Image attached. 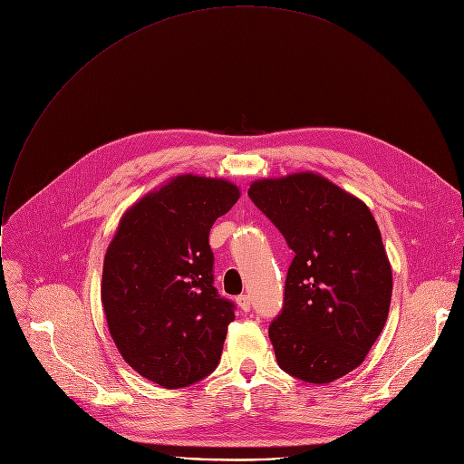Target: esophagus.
I'll return each instance as SVG.
<instances>
[{
	"label": "esophagus",
	"instance_id": "esophagus-1",
	"mask_svg": "<svg viewBox=\"0 0 464 464\" xmlns=\"http://www.w3.org/2000/svg\"><path fill=\"white\" fill-rule=\"evenodd\" d=\"M237 304L240 306L242 312H249V310H251V299H249V295H238V297H237Z\"/></svg>",
	"mask_w": 464,
	"mask_h": 464
}]
</instances>
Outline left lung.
I'll list each match as a JSON object with an SVG mask.
<instances>
[{"label": "left lung", "instance_id": "left-lung-1", "mask_svg": "<svg viewBox=\"0 0 464 464\" xmlns=\"http://www.w3.org/2000/svg\"><path fill=\"white\" fill-rule=\"evenodd\" d=\"M247 194L295 253L268 330L277 363L303 382H334L365 360L387 321L392 274L378 224L314 172L256 179Z\"/></svg>", "mask_w": 464, "mask_h": 464}]
</instances>
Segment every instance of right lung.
<instances>
[{"instance_id":"1","label":"right lung","mask_w":464,"mask_h":464,"mask_svg":"<svg viewBox=\"0 0 464 464\" xmlns=\"http://www.w3.org/2000/svg\"><path fill=\"white\" fill-rule=\"evenodd\" d=\"M240 198L235 183L181 174L121 218L104 256L110 334L143 378L179 389L218 365L235 304L213 286L209 231Z\"/></svg>"}]
</instances>
